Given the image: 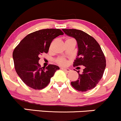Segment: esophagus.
Instances as JSON below:
<instances>
[{"label": "esophagus", "instance_id": "esophagus-1", "mask_svg": "<svg viewBox=\"0 0 121 121\" xmlns=\"http://www.w3.org/2000/svg\"><path fill=\"white\" fill-rule=\"evenodd\" d=\"M61 69H63V70L64 71H65V72H71V71L70 69H69V68H62Z\"/></svg>", "mask_w": 121, "mask_h": 121}]
</instances>
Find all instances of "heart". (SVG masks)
Masks as SVG:
<instances>
[{
  "instance_id": "b5f03b06",
  "label": "heart",
  "mask_w": 121,
  "mask_h": 121,
  "mask_svg": "<svg viewBox=\"0 0 121 121\" xmlns=\"http://www.w3.org/2000/svg\"><path fill=\"white\" fill-rule=\"evenodd\" d=\"M73 39L72 38H68V39H66L65 42L66 41H68V40H72ZM56 62L57 64H58L60 65H63V66H65L67 64V61L65 58H63V57H60V58H57Z\"/></svg>"
}]
</instances>
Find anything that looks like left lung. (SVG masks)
Returning <instances> with one entry per match:
<instances>
[{
	"instance_id": "obj_1",
	"label": "left lung",
	"mask_w": 121,
	"mask_h": 121,
	"mask_svg": "<svg viewBox=\"0 0 121 121\" xmlns=\"http://www.w3.org/2000/svg\"><path fill=\"white\" fill-rule=\"evenodd\" d=\"M63 30L77 42L78 51L73 67L85 66L82 73L77 71L78 79L71 82V85L79 91L92 89L101 79L106 67V60L101 47L95 38L82 30L75 29H63Z\"/></svg>"
}]
</instances>
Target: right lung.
<instances>
[{
    "mask_svg": "<svg viewBox=\"0 0 121 121\" xmlns=\"http://www.w3.org/2000/svg\"><path fill=\"white\" fill-rule=\"evenodd\" d=\"M64 33L59 29H44L26 35L13 53L15 69L24 83L35 90L42 89L50 83L58 66L44 68L39 64V56L48 53L52 40Z\"/></svg>",
    "mask_w": 121,
    "mask_h": 121,
    "instance_id": "add662e5",
    "label": "right lung"
}]
</instances>
